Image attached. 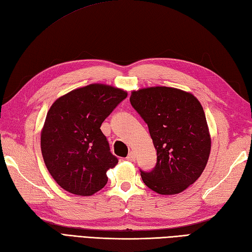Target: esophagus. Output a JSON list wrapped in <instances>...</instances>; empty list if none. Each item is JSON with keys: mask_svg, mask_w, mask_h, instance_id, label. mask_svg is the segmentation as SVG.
Instances as JSON below:
<instances>
[{"mask_svg": "<svg viewBox=\"0 0 252 252\" xmlns=\"http://www.w3.org/2000/svg\"><path fill=\"white\" fill-rule=\"evenodd\" d=\"M126 160H127V161H131V162L135 161V154H134L133 151H131V153L127 155V157H126Z\"/></svg>", "mask_w": 252, "mask_h": 252, "instance_id": "34e87169", "label": "esophagus"}]
</instances>
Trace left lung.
I'll list each match as a JSON object with an SVG mask.
<instances>
[{
    "label": "left lung",
    "mask_w": 252,
    "mask_h": 252,
    "mask_svg": "<svg viewBox=\"0 0 252 252\" xmlns=\"http://www.w3.org/2000/svg\"><path fill=\"white\" fill-rule=\"evenodd\" d=\"M130 102L147 124L156 166L140 169L144 184L159 194H177L201 176L210 153L206 117L191 93L168 87L133 91Z\"/></svg>",
    "instance_id": "obj_1"
}]
</instances>
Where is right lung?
<instances>
[{
	"mask_svg": "<svg viewBox=\"0 0 252 252\" xmlns=\"http://www.w3.org/2000/svg\"><path fill=\"white\" fill-rule=\"evenodd\" d=\"M127 96L121 89L89 85L51 105L40 135L45 164L61 188L89 196L107 184V169L118 159L110 153L103 121Z\"/></svg>",
	"mask_w": 252,
	"mask_h": 252,
	"instance_id": "right-lung-1",
	"label": "right lung"
}]
</instances>
